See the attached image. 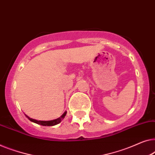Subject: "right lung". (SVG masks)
I'll list each match as a JSON object with an SVG mask.
<instances>
[{"label": "right lung", "mask_w": 155, "mask_h": 155, "mask_svg": "<svg viewBox=\"0 0 155 155\" xmlns=\"http://www.w3.org/2000/svg\"><path fill=\"white\" fill-rule=\"evenodd\" d=\"M67 113L66 111L64 112V113L63 114V115L60 117L57 118V119H55V120H49V121H42V120H35V119H33V118H31L29 117L28 115H26L25 114V115L26 117H27L29 120L31 121V122H34L35 124H40V125H42V126H47V127H50V126H54V125H57L58 124H59L60 122H61V120H63L65 117V116H66Z\"/></svg>", "instance_id": "1"}]
</instances>
